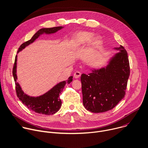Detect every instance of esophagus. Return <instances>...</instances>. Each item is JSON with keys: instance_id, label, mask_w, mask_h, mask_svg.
Segmentation results:
<instances>
[{"instance_id": "1", "label": "esophagus", "mask_w": 148, "mask_h": 148, "mask_svg": "<svg viewBox=\"0 0 148 148\" xmlns=\"http://www.w3.org/2000/svg\"><path fill=\"white\" fill-rule=\"evenodd\" d=\"M80 76H81V72H80L79 71H76L74 73V77L75 78H79Z\"/></svg>"}]
</instances>
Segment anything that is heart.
<instances>
[{
    "label": "heart",
    "instance_id": "heart-1",
    "mask_svg": "<svg viewBox=\"0 0 148 148\" xmlns=\"http://www.w3.org/2000/svg\"><path fill=\"white\" fill-rule=\"evenodd\" d=\"M93 33L83 31L78 32L73 38L71 42L72 50H76L88 44L90 42L92 47H96L99 44L100 40L98 36H93Z\"/></svg>",
    "mask_w": 148,
    "mask_h": 148
}]
</instances>
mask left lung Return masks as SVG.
<instances>
[{
	"instance_id": "left-lung-1",
	"label": "left lung",
	"mask_w": 148,
	"mask_h": 148,
	"mask_svg": "<svg viewBox=\"0 0 148 148\" xmlns=\"http://www.w3.org/2000/svg\"><path fill=\"white\" fill-rule=\"evenodd\" d=\"M119 52L113 56L108 65L92 69L81 76L83 103L93 113H102L114 108L124 97L130 76L128 54L122 46L114 47Z\"/></svg>"
}]
</instances>
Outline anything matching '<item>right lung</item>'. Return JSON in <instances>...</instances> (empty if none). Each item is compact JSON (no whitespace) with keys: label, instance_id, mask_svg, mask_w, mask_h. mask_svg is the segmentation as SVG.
I'll return each instance as SVG.
<instances>
[{"label":"right lung","instance_id":"1","mask_svg":"<svg viewBox=\"0 0 148 148\" xmlns=\"http://www.w3.org/2000/svg\"><path fill=\"white\" fill-rule=\"evenodd\" d=\"M63 27H57L50 28H42L39 29L28 41L23 43L18 49L17 54L24 49L27 46L35 42L42 34H52L62 29ZM17 55L15 58L14 64L13 69V75L14 77L16 90L18 98L29 110H32L36 113L50 115L57 112L60 109L62 102L60 99V94L63 90L66 84H69L72 81L73 76H70L68 80L60 82L54 86L52 88L49 90L46 93L38 97L29 96L23 91L20 84L17 82Z\"/></svg>","mask_w":148,"mask_h":148}]
</instances>
